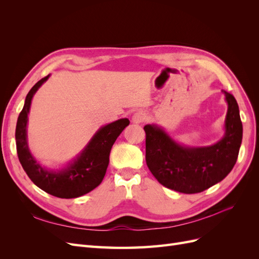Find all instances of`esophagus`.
I'll use <instances>...</instances> for the list:
<instances>
[{"label": "esophagus", "instance_id": "34e87169", "mask_svg": "<svg viewBox=\"0 0 259 259\" xmlns=\"http://www.w3.org/2000/svg\"><path fill=\"white\" fill-rule=\"evenodd\" d=\"M146 119H147V114L145 111H137L136 113H134V115H133L132 122L135 124H140L143 123Z\"/></svg>", "mask_w": 259, "mask_h": 259}]
</instances>
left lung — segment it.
I'll return each mask as SVG.
<instances>
[{
	"label": "left lung",
	"mask_w": 259,
	"mask_h": 259,
	"mask_svg": "<svg viewBox=\"0 0 259 259\" xmlns=\"http://www.w3.org/2000/svg\"><path fill=\"white\" fill-rule=\"evenodd\" d=\"M228 105L225 134L214 145H180L156 124L145 125L146 162L152 175L168 189L182 193L202 192L228 175L237 162L243 127L239 106L230 93L222 91Z\"/></svg>",
	"instance_id": "obj_1"
}]
</instances>
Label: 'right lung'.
I'll list each match as a JSON object with an SVG mask.
<instances>
[{
  "label": "right lung",
  "instance_id": "obj_1",
  "mask_svg": "<svg viewBox=\"0 0 259 259\" xmlns=\"http://www.w3.org/2000/svg\"><path fill=\"white\" fill-rule=\"evenodd\" d=\"M50 75L38 81L26 97L15 133L17 154L22 168L35 186L54 197L73 199L89 193L103 182L109 165L111 148L122 131L130 124V120L120 119L101 126L76 158L65 167L49 169L42 166L29 150L27 125L31 101Z\"/></svg>",
  "mask_w": 259,
  "mask_h": 259
}]
</instances>
